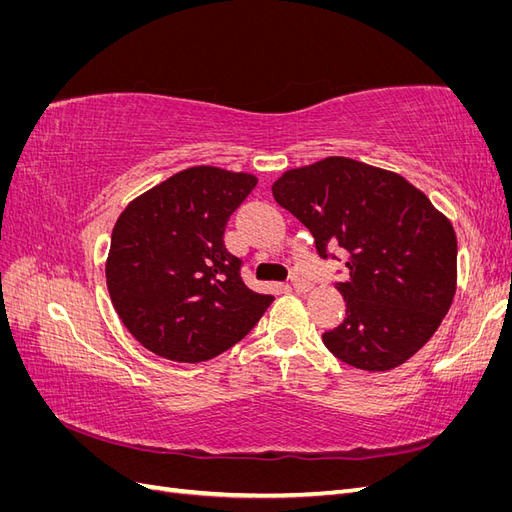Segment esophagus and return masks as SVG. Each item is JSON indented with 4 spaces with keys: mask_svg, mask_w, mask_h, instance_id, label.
I'll return each mask as SVG.
<instances>
[{
    "mask_svg": "<svg viewBox=\"0 0 512 512\" xmlns=\"http://www.w3.org/2000/svg\"><path fill=\"white\" fill-rule=\"evenodd\" d=\"M290 286L297 290V292H305V290H309V282L305 280V277H301V275H292L290 277Z\"/></svg>",
    "mask_w": 512,
    "mask_h": 512,
    "instance_id": "1",
    "label": "esophagus"
}]
</instances>
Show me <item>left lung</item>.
<instances>
[{
  "instance_id": "left-lung-1",
  "label": "left lung",
  "mask_w": 512,
  "mask_h": 512,
  "mask_svg": "<svg viewBox=\"0 0 512 512\" xmlns=\"http://www.w3.org/2000/svg\"><path fill=\"white\" fill-rule=\"evenodd\" d=\"M271 192L312 232L322 260L337 258L335 247L346 252L348 277L335 282L346 316L322 333L324 346L365 371L406 363L436 333L453 301L451 222L404 177L350 158L286 170Z\"/></svg>"
}]
</instances>
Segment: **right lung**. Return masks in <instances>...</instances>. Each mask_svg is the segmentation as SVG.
Returning <instances> with one entry per match:
<instances>
[{
	"label": "right lung",
	"instance_id": "right-lung-1",
	"mask_svg": "<svg viewBox=\"0 0 512 512\" xmlns=\"http://www.w3.org/2000/svg\"><path fill=\"white\" fill-rule=\"evenodd\" d=\"M256 177L194 166L138 196L119 215L106 286L126 329L153 354L200 363L250 333L273 297L243 284L224 247L226 222Z\"/></svg>",
	"mask_w": 512,
	"mask_h": 512
}]
</instances>
